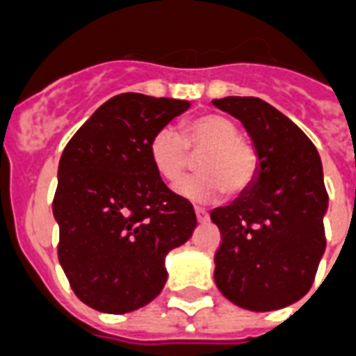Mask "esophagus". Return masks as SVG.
<instances>
[{"instance_id":"1","label":"esophagus","mask_w":356,"mask_h":356,"mask_svg":"<svg viewBox=\"0 0 356 356\" xmlns=\"http://www.w3.org/2000/svg\"><path fill=\"white\" fill-rule=\"evenodd\" d=\"M195 213L200 224H205V222L209 220V213H207L205 209H202V207H195Z\"/></svg>"}]
</instances>
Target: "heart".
I'll return each mask as SVG.
<instances>
[{
	"label": "heart",
	"instance_id": "obj_1",
	"mask_svg": "<svg viewBox=\"0 0 356 356\" xmlns=\"http://www.w3.org/2000/svg\"><path fill=\"white\" fill-rule=\"evenodd\" d=\"M198 175L176 185V193L193 202H209L224 193L243 195L257 180L260 158L257 147L238 134L236 123L220 113H205L181 125L158 129L149 140V158L158 175L175 184L189 171L193 156Z\"/></svg>",
	"mask_w": 356,
	"mask_h": 356
}]
</instances>
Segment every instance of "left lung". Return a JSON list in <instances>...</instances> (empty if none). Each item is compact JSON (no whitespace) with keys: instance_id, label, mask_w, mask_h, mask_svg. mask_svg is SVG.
<instances>
[{"instance_id":"8db88e82","label":"left lung","mask_w":356,"mask_h":356,"mask_svg":"<svg viewBox=\"0 0 356 356\" xmlns=\"http://www.w3.org/2000/svg\"><path fill=\"white\" fill-rule=\"evenodd\" d=\"M213 105L243 123L260 158L251 187L211 213L222 233L214 282L240 307L282 309L311 289L325 251L327 191L318 151L264 99L227 96Z\"/></svg>"}]
</instances>
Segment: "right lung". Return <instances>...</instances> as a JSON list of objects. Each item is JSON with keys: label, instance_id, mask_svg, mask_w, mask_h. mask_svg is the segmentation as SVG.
Instances as JSON below:
<instances>
[{"label": "right lung", "instance_id": "add662e5", "mask_svg": "<svg viewBox=\"0 0 356 356\" xmlns=\"http://www.w3.org/2000/svg\"><path fill=\"white\" fill-rule=\"evenodd\" d=\"M189 102L123 92L105 102L63 149L52 213L58 258L79 300L122 315L167 280L165 257L189 240L196 214L149 158V140Z\"/></svg>", "mask_w": 356, "mask_h": 356}]
</instances>
